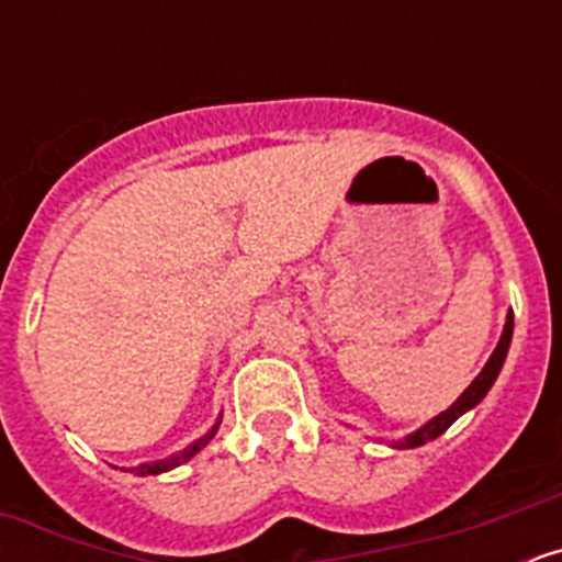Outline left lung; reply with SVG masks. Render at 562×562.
Here are the masks:
<instances>
[{"label":"left lung","mask_w":562,"mask_h":562,"mask_svg":"<svg viewBox=\"0 0 562 562\" xmlns=\"http://www.w3.org/2000/svg\"><path fill=\"white\" fill-rule=\"evenodd\" d=\"M509 342H513V310L506 312V324H504V331H501V340L498 346H495V351L490 355V360H486L484 369L479 371V376H475L470 385L464 389V394L459 396V400L450 405L448 411H441L439 416H434L430 422H425L422 428H416L414 434L402 436V439L391 441V448L396 450H411V448H422V445H428V441L439 439L445 430L453 425L459 416H464L467 411H473L475 405H479L481 400L486 396V391L493 389V382L498 380L501 369H504V360H506V351H509Z\"/></svg>","instance_id":"left-lung-1"}]
</instances>
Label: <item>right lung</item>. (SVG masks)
<instances>
[{
    "mask_svg": "<svg viewBox=\"0 0 562 562\" xmlns=\"http://www.w3.org/2000/svg\"><path fill=\"white\" fill-rule=\"evenodd\" d=\"M220 425H222V416H220V419H216V422H213V428L207 430L205 436H200V439H196V441H191V445H188V448L177 450V453H171V456H168V459L151 461V464L134 467L132 473H137V475H160V473H168V470H173V467L186 464V461H191L193 456L200 453V450L205 448L207 441H211L213 436H216V430H220Z\"/></svg>",
    "mask_w": 562,
    "mask_h": 562,
    "instance_id": "add662e5",
    "label": "right lung"
}]
</instances>
